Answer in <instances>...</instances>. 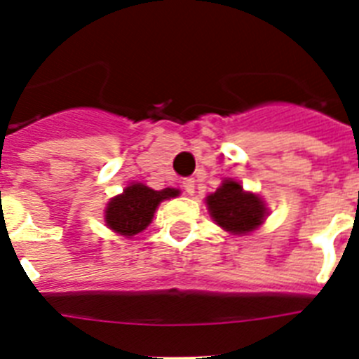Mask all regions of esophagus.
<instances>
[{
	"instance_id": "1",
	"label": "esophagus",
	"mask_w": 359,
	"mask_h": 359,
	"mask_svg": "<svg viewBox=\"0 0 359 359\" xmlns=\"http://www.w3.org/2000/svg\"><path fill=\"white\" fill-rule=\"evenodd\" d=\"M183 189H185V192L189 196L194 194V190H196V180H194V177H187L185 182H183Z\"/></svg>"
}]
</instances>
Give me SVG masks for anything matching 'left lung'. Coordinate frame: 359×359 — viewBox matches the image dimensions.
I'll return each instance as SVG.
<instances>
[{
    "mask_svg": "<svg viewBox=\"0 0 359 359\" xmlns=\"http://www.w3.org/2000/svg\"><path fill=\"white\" fill-rule=\"evenodd\" d=\"M207 205L215 223L237 236L255 230L266 215L264 203L259 196L244 192L241 183L233 180H224L223 185L208 196Z\"/></svg>",
    "mask_w": 359,
    "mask_h": 359,
    "instance_id": "8db88e82",
    "label": "left lung"
}]
</instances>
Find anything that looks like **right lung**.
<instances>
[{
    "instance_id": "1",
    "label": "right lung",
    "mask_w": 359,
    "mask_h": 359,
    "mask_svg": "<svg viewBox=\"0 0 359 359\" xmlns=\"http://www.w3.org/2000/svg\"><path fill=\"white\" fill-rule=\"evenodd\" d=\"M180 194L174 189L152 190L142 183L126 187L123 194L109 201L106 208V223L120 236H136L149 226L158 205L163 199L176 198Z\"/></svg>"
}]
</instances>
